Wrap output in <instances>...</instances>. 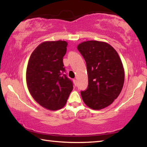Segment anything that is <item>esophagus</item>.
<instances>
[{
  "instance_id": "esophagus-1",
  "label": "esophagus",
  "mask_w": 147,
  "mask_h": 147,
  "mask_svg": "<svg viewBox=\"0 0 147 147\" xmlns=\"http://www.w3.org/2000/svg\"><path fill=\"white\" fill-rule=\"evenodd\" d=\"M73 82H74V86H77V81H76V79H74V80H73Z\"/></svg>"
}]
</instances>
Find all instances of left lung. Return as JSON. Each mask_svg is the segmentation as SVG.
<instances>
[{
  "label": "left lung",
  "mask_w": 147,
  "mask_h": 147,
  "mask_svg": "<svg viewBox=\"0 0 147 147\" xmlns=\"http://www.w3.org/2000/svg\"><path fill=\"white\" fill-rule=\"evenodd\" d=\"M88 74V86L81 95L87 106L103 109L118 97L123 89L124 71L118 53L105 42L88 41L79 44Z\"/></svg>",
  "instance_id": "1"
}]
</instances>
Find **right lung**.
Returning <instances> with one entry per match:
<instances>
[{
    "mask_svg": "<svg viewBox=\"0 0 147 147\" xmlns=\"http://www.w3.org/2000/svg\"><path fill=\"white\" fill-rule=\"evenodd\" d=\"M67 46L65 41L43 42L32 53L27 66L30 93L37 102L50 110L63 108L73 89V82L64 73Z\"/></svg>",
    "mask_w": 147,
    "mask_h": 147,
    "instance_id": "obj_1",
    "label": "right lung"
}]
</instances>
